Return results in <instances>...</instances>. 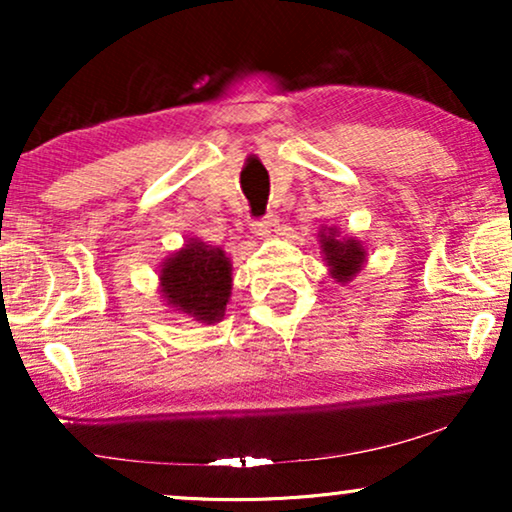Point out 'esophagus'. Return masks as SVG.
<instances>
[{"instance_id":"obj_1","label":"esophagus","mask_w":512,"mask_h":512,"mask_svg":"<svg viewBox=\"0 0 512 512\" xmlns=\"http://www.w3.org/2000/svg\"><path fill=\"white\" fill-rule=\"evenodd\" d=\"M277 226H279V219L275 214H265L263 219L254 221V233L261 235V237H270L277 233Z\"/></svg>"}]
</instances>
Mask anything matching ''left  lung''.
<instances>
[{
	"instance_id": "1",
	"label": "left lung",
	"mask_w": 512,
	"mask_h": 512,
	"mask_svg": "<svg viewBox=\"0 0 512 512\" xmlns=\"http://www.w3.org/2000/svg\"><path fill=\"white\" fill-rule=\"evenodd\" d=\"M321 251H324L326 265L331 270V277L335 282L345 284L352 282L356 272L363 268L366 263V249L359 240L354 237H340L338 228H324L319 233Z\"/></svg>"
}]
</instances>
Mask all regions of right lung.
Wrapping results in <instances>:
<instances>
[{
    "mask_svg": "<svg viewBox=\"0 0 512 512\" xmlns=\"http://www.w3.org/2000/svg\"><path fill=\"white\" fill-rule=\"evenodd\" d=\"M233 289V265L221 247L188 240L160 268L165 303L202 324L223 319Z\"/></svg>",
    "mask_w": 512,
    "mask_h": 512,
    "instance_id": "right-lung-1",
    "label": "right lung"
}]
</instances>
